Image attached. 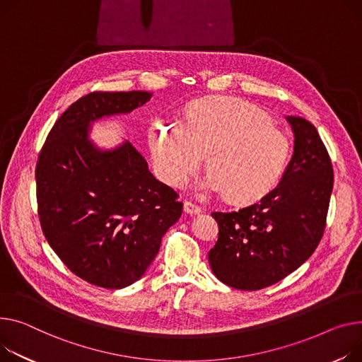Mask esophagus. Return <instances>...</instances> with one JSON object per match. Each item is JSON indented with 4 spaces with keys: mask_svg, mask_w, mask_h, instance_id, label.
Returning a JSON list of instances; mask_svg holds the SVG:
<instances>
[{
    "mask_svg": "<svg viewBox=\"0 0 362 362\" xmlns=\"http://www.w3.org/2000/svg\"><path fill=\"white\" fill-rule=\"evenodd\" d=\"M183 211H185L186 214H189V215H194V214H199L202 209H201V206L195 205L194 202L185 201V204H183Z\"/></svg>",
    "mask_w": 362,
    "mask_h": 362,
    "instance_id": "34e87169",
    "label": "esophagus"
}]
</instances>
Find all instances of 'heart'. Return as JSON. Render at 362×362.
I'll list each match as a JSON object with an SVG mask.
<instances>
[{
    "label": "heart",
    "instance_id": "heart-1",
    "mask_svg": "<svg viewBox=\"0 0 362 362\" xmlns=\"http://www.w3.org/2000/svg\"><path fill=\"white\" fill-rule=\"evenodd\" d=\"M150 146L160 177L173 187H180L206 157L205 186L237 205L271 194L291 158V139L272 115L228 95L190 103L183 125L157 119Z\"/></svg>",
    "mask_w": 362,
    "mask_h": 362
}]
</instances>
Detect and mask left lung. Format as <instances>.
I'll use <instances>...</instances> for the list:
<instances>
[{"label":"left lung","instance_id":"left-lung-1","mask_svg":"<svg viewBox=\"0 0 362 362\" xmlns=\"http://www.w3.org/2000/svg\"><path fill=\"white\" fill-rule=\"evenodd\" d=\"M294 153L279 185L259 202L212 212L218 240L208 253L214 275L237 290L256 291L290 275L319 246L333 189V167L308 120L286 116Z\"/></svg>","mask_w":362,"mask_h":362}]
</instances>
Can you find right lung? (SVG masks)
Returning a JSON list of instances; mask_svg holds the SVG:
<instances>
[{
    "label": "right lung",
    "instance_id": "obj_1",
    "mask_svg": "<svg viewBox=\"0 0 362 362\" xmlns=\"http://www.w3.org/2000/svg\"><path fill=\"white\" fill-rule=\"evenodd\" d=\"M151 95H83L58 117L36 164L37 212L47 243L72 274L109 290L144 275L183 209L131 142L103 151L88 139L94 120L129 113Z\"/></svg>",
    "mask_w": 362,
    "mask_h": 362
}]
</instances>
